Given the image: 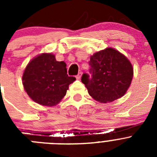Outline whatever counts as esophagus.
<instances>
[{"mask_svg": "<svg viewBox=\"0 0 157 157\" xmlns=\"http://www.w3.org/2000/svg\"><path fill=\"white\" fill-rule=\"evenodd\" d=\"M82 72H78V75L76 76V78H77V79H80V78H81V77H82Z\"/></svg>", "mask_w": 157, "mask_h": 157, "instance_id": "34e87169", "label": "esophagus"}]
</instances>
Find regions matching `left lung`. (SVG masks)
<instances>
[{
    "label": "left lung",
    "mask_w": 157,
    "mask_h": 157,
    "mask_svg": "<svg viewBox=\"0 0 157 157\" xmlns=\"http://www.w3.org/2000/svg\"><path fill=\"white\" fill-rule=\"evenodd\" d=\"M92 78L83 74L82 82L89 94L100 103H110L122 98L130 87L134 75L130 61L113 48H106L90 56Z\"/></svg>",
    "instance_id": "1"
}]
</instances>
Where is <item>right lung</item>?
I'll list each match as a JSON object with an SVG mask.
<instances>
[{
    "label": "right lung",
    "instance_id": "obj_1",
    "mask_svg": "<svg viewBox=\"0 0 157 157\" xmlns=\"http://www.w3.org/2000/svg\"><path fill=\"white\" fill-rule=\"evenodd\" d=\"M64 61H56L52 53L39 54L30 60L23 71V88L34 102L52 107L66 95L75 78L67 75Z\"/></svg>",
    "mask_w": 157,
    "mask_h": 157
}]
</instances>
